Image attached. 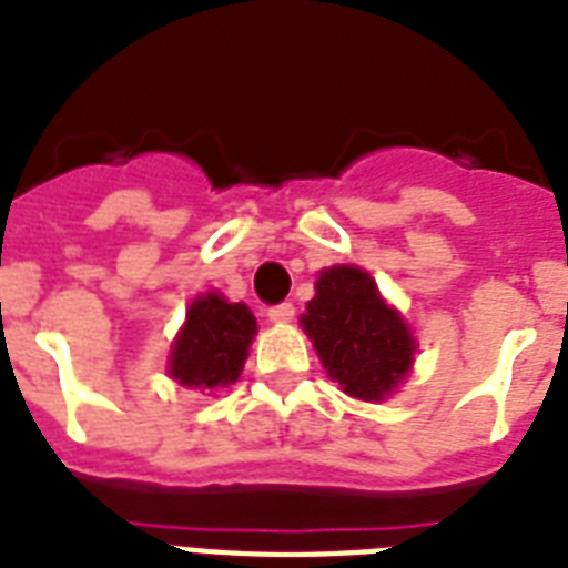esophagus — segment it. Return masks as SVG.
<instances>
[{
  "label": "esophagus",
  "mask_w": 568,
  "mask_h": 568,
  "mask_svg": "<svg viewBox=\"0 0 568 568\" xmlns=\"http://www.w3.org/2000/svg\"><path fill=\"white\" fill-rule=\"evenodd\" d=\"M294 318V306L292 303H276L267 310V321H274V324H285V321Z\"/></svg>",
  "instance_id": "1"
}]
</instances>
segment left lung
Returning <instances> with one entry per match:
<instances>
[{
	"mask_svg": "<svg viewBox=\"0 0 568 568\" xmlns=\"http://www.w3.org/2000/svg\"><path fill=\"white\" fill-rule=\"evenodd\" d=\"M301 327L329 377L359 400H383L413 368V333L363 267H324Z\"/></svg>",
	"mask_w": 568,
	"mask_h": 568,
	"instance_id": "obj_1",
	"label": "left lung"
}]
</instances>
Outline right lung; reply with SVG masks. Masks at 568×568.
<instances>
[{
	"instance_id": "obj_1",
	"label": "right lung",
	"mask_w": 568,
	"mask_h": 568,
	"mask_svg": "<svg viewBox=\"0 0 568 568\" xmlns=\"http://www.w3.org/2000/svg\"><path fill=\"white\" fill-rule=\"evenodd\" d=\"M256 318L244 303L223 294H200L189 306L185 324L173 338L168 374L189 388H223L241 377Z\"/></svg>"
}]
</instances>
